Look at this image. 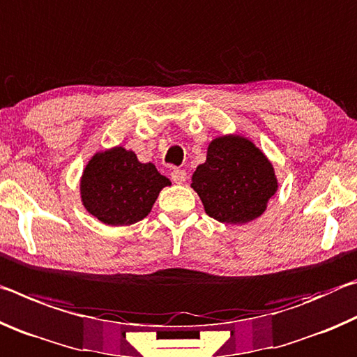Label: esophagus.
I'll return each instance as SVG.
<instances>
[{
    "label": "esophagus",
    "instance_id": "obj_1",
    "mask_svg": "<svg viewBox=\"0 0 357 357\" xmlns=\"http://www.w3.org/2000/svg\"><path fill=\"white\" fill-rule=\"evenodd\" d=\"M170 176L173 179V183H176V184H183V183H185V179H187L185 172L179 170V168H174V170L170 173Z\"/></svg>",
    "mask_w": 357,
    "mask_h": 357
}]
</instances>
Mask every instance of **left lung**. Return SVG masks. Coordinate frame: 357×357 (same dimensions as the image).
I'll list each match as a JSON object with an SVG mask.
<instances>
[{
    "label": "left lung",
    "mask_w": 357,
    "mask_h": 357,
    "mask_svg": "<svg viewBox=\"0 0 357 357\" xmlns=\"http://www.w3.org/2000/svg\"><path fill=\"white\" fill-rule=\"evenodd\" d=\"M192 187L204 211L222 223H247L264 213L277 190L274 168L250 140L225 135L211 142Z\"/></svg>",
    "instance_id": "left-lung-1"
}]
</instances>
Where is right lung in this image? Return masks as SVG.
Segmentation results:
<instances>
[{"mask_svg": "<svg viewBox=\"0 0 357 357\" xmlns=\"http://www.w3.org/2000/svg\"><path fill=\"white\" fill-rule=\"evenodd\" d=\"M170 179L135 153L113 148L98 153L82 176V202L89 214L112 227L132 225L149 214L159 192Z\"/></svg>", "mask_w": 357, "mask_h": 357, "instance_id": "right-lung-1", "label": "right lung"}]
</instances>
